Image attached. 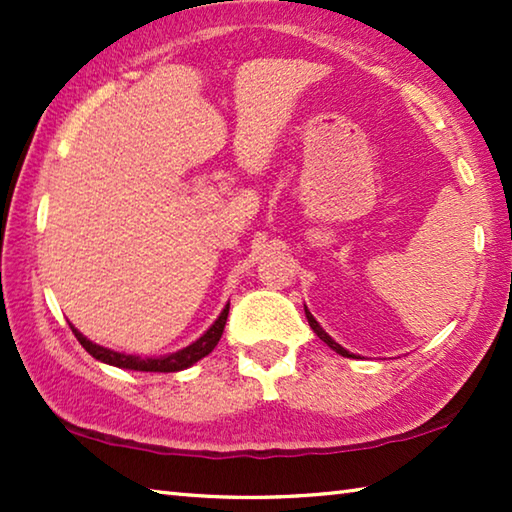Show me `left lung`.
Returning a JSON list of instances; mask_svg holds the SVG:
<instances>
[{
	"mask_svg": "<svg viewBox=\"0 0 512 512\" xmlns=\"http://www.w3.org/2000/svg\"><path fill=\"white\" fill-rule=\"evenodd\" d=\"M305 314H307V320H309V327H311V329H314V332H316V336H318V339H320V341H325V343L329 345V348H332L334 352H339V354H341V357H354V354H352V352H348V350H345V348H341V345H339V343H336V341L332 339V336H329V334L325 332V329L318 325V320H316L314 316H311V311H309L307 307H305Z\"/></svg>",
	"mask_w": 512,
	"mask_h": 512,
	"instance_id": "obj_1",
	"label": "left lung"
}]
</instances>
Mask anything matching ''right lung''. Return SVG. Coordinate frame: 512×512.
Wrapping results in <instances>:
<instances>
[{
  "label": "right lung",
  "instance_id": "1",
  "mask_svg": "<svg viewBox=\"0 0 512 512\" xmlns=\"http://www.w3.org/2000/svg\"><path fill=\"white\" fill-rule=\"evenodd\" d=\"M228 311H230V302L223 307L221 316L214 320V325L207 329L201 339H196L192 345H187V348H183V350L164 354V357H137V354H124V352L108 350V348H103V345H97L90 339H85V336L74 325H69V327H72L74 336L79 339L83 348L88 350L97 361L110 363V366L126 368V370H140V372H178V370L194 366L196 361H201L216 348V343H219L221 334H223L225 320H228Z\"/></svg>",
  "mask_w": 512,
  "mask_h": 512
}]
</instances>
